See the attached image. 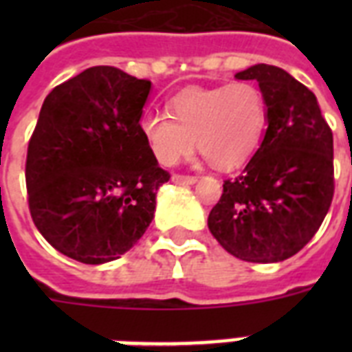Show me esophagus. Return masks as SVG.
Wrapping results in <instances>:
<instances>
[{
    "instance_id": "34e87169",
    "label": "esophagus",
    "mask_w": 352,
    "mask_h": 352,
    "mask_svg": "<svg viewBox=\"0 0 352 352\" xmlns=\"http://www.w3.org/2000/svg\"><path fill=\"white\" fill-rule=\"evenodd\" d=\"M171 181L175 182V184H195V182H197V177L195 175H179V173H175V175L171 177Z\"/></svg>"
}]
</instances>
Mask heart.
Returning <instances> with one entry per match:
<instances>
[{
    "mask_svg": "<svg viewBox=\"0 0 352 352\" xmlns=\"http://www.w3.org/2000/svg\"><path fill=\"white\" fill-rule=\"evenodd\" d=\"M168 109L171 119L149 113L138 122L151 153L164 166L192 155L195 142L217 168L239 166L254 153L267 126V102L250 82L186 89L171 98Z\"/></svg>",
    "mask_w": 352,
    "mask_h": 352,
    "instance_id": "1",
    "label": "heart"
}]
</instances>
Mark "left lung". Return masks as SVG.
<instances>
[{"instance_id": "left-lung-1", "label": "left lung", "mask_w": 352, "mask_h": 352, "mask_svg": "<svg viewBox=\"0 0 352 352\" xmlns=\"http://www.w3.org/2000/svg\"><path fill=\"white\" fill-rule=\"evenodd\" d=\"M235 78L257 80L268 127L245 170L223 184L208 228L243 261H285L314 237L333 203V131L314 93L283 69L257 63Z\"/></svg>"}]
</instances>
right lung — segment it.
I'll return each mask as SVG.
<instances>
[{"label": "right lung", "mask_w": 352, "mask_h": 352, "mask_svg": "<svg viewBox=\"0 0 352 352\" xmlns=\"http://www.w3.org/2000/svg\"><path fill=\"white\" fill-rule=\"evenodd\" d=\"M149 89V80L96 65L47 95L25 182L36 228L63 256L85 265L118 259L153 219L170 173L138 127Z\"/></svg>", "instance_id": "add662e5"}]
</instances>
